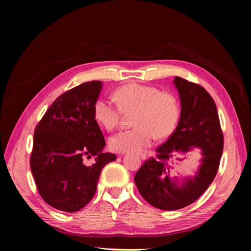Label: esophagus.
<instances>
[{
    "label": "esophagus",
    "instance_id": "1",
    "mask_svg": "<svg viewBox=\"0 0 251 251\" xmlns=\"http://www.w3.org/2000/svg\"><path fill=\"white\" fill-rule=\"evenodd\" d=\"M121 155H124V154H121ZM140 158L142 159V160H146V159H147V155H146V154H140Z\"/></svg>",
    "mask_w": 251,
    "mask_h": 251
}]
</instances>
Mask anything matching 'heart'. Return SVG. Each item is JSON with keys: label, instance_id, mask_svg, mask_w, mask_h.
Instances as JSON below:
<instances>
[{"label": "heart", "instance_id": "1", "mask_svg": "<svg viewBox=\"0 0 251 251\" xmlns=\"http://www.w3.org/2000/svg\"><path fill=\"white\" fill-rule=\"evenodd\" d=\"M115 97H100L94 103V117L107 131L119 126L124 111L137 110L135 127L112 136L110 148L118 151H140L159 138L170 136L180 117V103L170 92H161L157 87L131 82L119 88Z\"/></svg>", "mask_w": 251, "mask_h": 251}]
</instances>
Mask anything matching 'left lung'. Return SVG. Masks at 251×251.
<instances>
[{"label":"left lung","mask_w":251,"mask_h":251,"mask_svg":"<svg viewBox=\"0 0 251 251\" xmlns=\"http://www.w3.org/2000/svg\"><path fill=\"white\" fill-rule=\"evenodd\" d=\"M181 101L178 126L157 157L150 158L136 173L134 180L140 195L151 206L177 210L195 202L214 181L223 151V133L216 103L200 85L176 76L174 79ZM194 147L201 149V164L195 177L178 180L170 176L174 160Z\"/></svg>","instance_id":"1"}]
</instances>
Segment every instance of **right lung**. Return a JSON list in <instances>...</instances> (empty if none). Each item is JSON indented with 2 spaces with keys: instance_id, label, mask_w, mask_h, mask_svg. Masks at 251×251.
I'll use <instances>...</instances> for the list:
<instances>
[{
  "instance_id": "1",
  "label": "right lung",
  "mask_w": 251,
  "mask_h": 251,
  "mask_svg": "<svg viewBox=\"0 0 251 251\" xmlns=\"http://www.w3.org/2000/svg\"><path fill=\"white\" fill-rule=\"evenodd\" d=\"M102 83L83 82L52 102L34 130L30 168L42 198L58 210L78 211L92 200L105 164L116 156L103 153V135L94 117ZM91 155L96 162L87 166Z\"/></svg>"
}]
</instances>
